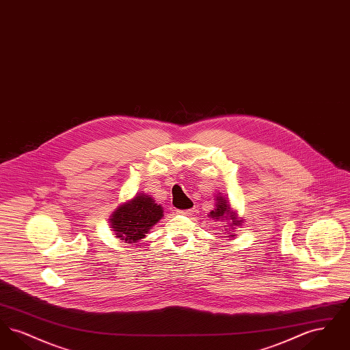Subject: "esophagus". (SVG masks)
<instances>
[{"label": "esophagus", "mask_w": 350, "mask_h": 350, "mask_svg": "<svg viewBox=\"0 0 350 350\" xmlns=\"http://www.w3.org/2000/svg\"><path fill=\"white\" fill-rule=\"evenodd\" d=\"M177 213H178L180 215H183V217H190V215H193L194 210H193V208H190V210H178Z\"/></svg>", "instance_id": "1"}]
</instances>
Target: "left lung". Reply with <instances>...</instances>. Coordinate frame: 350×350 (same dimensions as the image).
<instances>
[{
	"instance_id": "8db88e82",
	"label": "left lung",
	"mask_w": 350,
	"mask_h": 350,
	"mask_svg": "<svg viewBox=\"0 0 350 350\" xmlns=\"http://www.w3.org/2000/svg\"><path fill=\"white\" fill-rule=\"evenodd\" d=\"M215 200H217L215 202V208L211 210L207 214V217L215 220V221H227V226L231 228L230 231H234L236 227L243 226V221H244L243 217H239L237 211H234L231 207L230 200H226L220 193L217 194ZM227 226H224V227H227ZM220 231L223 232V230H220ZM227 234H228L230 240H233L234 236H236V233L233 232H228Z\"/></svg>"
}]
</instances>
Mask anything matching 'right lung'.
<instances>
[{"label":"right lung","mask_w":350,"mask_h":350,"mask_svg":"<svg viewBox=\"0 0 350 350\" xmlns=\"http://www.w3.org/2000/svg\"><path fill=\"white\" fill-rule=\"evenodd\" d=\"M163 217L161 204L154 203L148 194L139 193L133 200L119 204L109 221L118 239L133 244L144 239L146 233Z\"/></svg>","instance_id":"add662e5"}]
</instances>
